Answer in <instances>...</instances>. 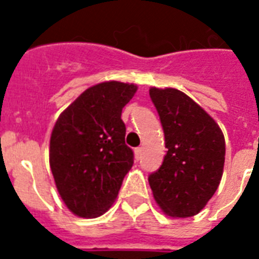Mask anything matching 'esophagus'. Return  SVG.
I'll return each instance as SVG.
<instances>
[{"label":"esophagus","instance_id":"obj_1","mask_svg":"<svg viewBox=\"0 0 259 259\" xmlns=\"http://www.w3.org/2000/svg\"><path fill=\"white\" fill-rule=\"evenodd\" d=\"M142 154V148H136L134 149V156H136V160H140Z\"/></svg>","mask_w":259,"mask_h":259}]
</instances>
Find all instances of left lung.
Returning a JSON list of instances; mask_svg holds the SVG:
<instances>
[{"mask_svg":"<svg viewBox=\"0 0 259 259\" xmlns=\"http://www.w3.org/2000/svg\"><path fill=\"white\" fill-rule=\"evenodd\" d=\"M149 95L168 149L160 169L149 176L154 200L168 217H193L219 187L225 136L213 118L180 90L150 87Z\"/></svg>","mask_w":259,"mask_h":259,"instance_id":"1","label":"left lung"}]
</instances>
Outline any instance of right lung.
Listing matches in <instances>:
<instances>
[{"label": "right lung", "instance_id": "obj_1", "mask_svg": "<svg viewBox=\"0 0 259 259\" xmlns=\"http://www.w3.org/2000/svg\"><path fill=\"white\" fill-rule=\"evenodd\" d=\"M136 91L133 83H98L83 91L55 123L50 166L59 195L76 217L103 215L133 166L121 114Z\"/></svg>", "mask_w": 259, "mask_h": 259}]
</instances>
